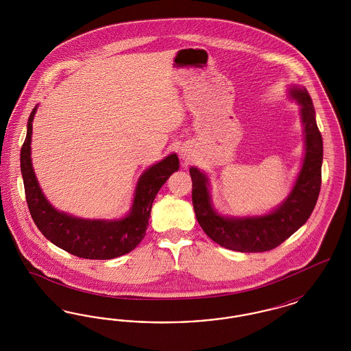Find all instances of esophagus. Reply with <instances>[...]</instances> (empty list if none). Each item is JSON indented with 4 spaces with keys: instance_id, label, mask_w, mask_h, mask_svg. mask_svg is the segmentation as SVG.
<instances>
[{
    "instance_id": "34e87169",
    "label": "esophagus",
    "mask_w": 351,
    "mask_h": 351,
    "mask_svg": "<svg viewBox=\"0 0 351 351\" xmlns=\"http://www.w3.org/2000/svg\"><path fill=\"white\" fill-rule=\"evenodd\" d=\"M180 155H182V158H184L185 160L189 159V154L186 152V150H180Z\"/></svg>"
}]
</instances>
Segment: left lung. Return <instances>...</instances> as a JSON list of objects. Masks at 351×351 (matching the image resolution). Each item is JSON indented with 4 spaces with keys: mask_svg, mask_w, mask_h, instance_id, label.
Wrapping results in <instances>:
<instances>
[{
    "mask_svg": "<svg viewBox=\"0 0 351 351\" xmlns=\"http://www.w3.org/2000/svg\"><path fill=\"white\" fill-rule=\"evenodd\" d=\"M287 92L300 106L304 158L291 192L276 208L261 216L238 217L221 215L212 202L208 175L197 167L189 168L196 218L205 234L225 249L239 252L272 250L298 232L316 206L321 188L324 154L316 112L304 86L291 84Z\"/></svg>",
    "mask_w": 351,
    "mask_h": 351,
    "instance_id": "obj_1",
    "label": "left lung"
}]
</instances>
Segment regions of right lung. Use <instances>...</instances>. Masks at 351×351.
<instances>
[{
	"instance_id": "1",
	"label": "right lung",
	"mask_w": 351,
	"mask_h": 351,
	"mask_svg": "<svg viewBox=\"0 0 351 351\" xmlns=\"http://www.w3.org/2000/svg\"><path fill=\"white\" fill-rule=\"evenodd\" d=\"M38 105L27 121V134L21 149V172L26 201L35 225L55 246L85 259H113L134 250L149 228L152 202L162 185L179 169V158L169 154L139 176L130 210L116 219L72 216L58 210L47 200L36 180L32 162L33 121Z\"/></svg>"
}]
</instances>
